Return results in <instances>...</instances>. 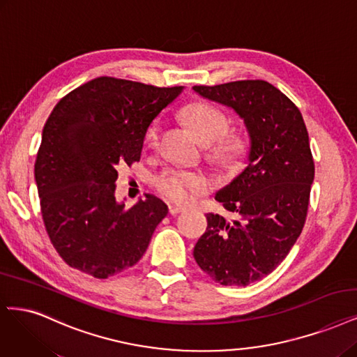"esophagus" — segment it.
Masks as SVG:
<instances>
[{
  "instance_id": "1",
  "label": "esophagus",
  "mask_w": 357,
  "mask_h": 357,
  "mask_svg": "<svg viewBox=\"0 0 357 357\" xmlns=\"http://www.w3.org/2000/svg\"><path fill=\"white\" fill-rule=\"evenodd\" d=\"M168 211H169V214H171V215H177V214H180L181 211H184V206L171 204V205H168Z\"/></svg>"
}]
</instances>
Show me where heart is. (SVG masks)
<instances>
[{"instance_id":"obj_1","label":"heart","mask_w":357,"mask_h":357,"mask_svg":"<svg viewBox=\"0 0 357 357\" xmlns=\"http://www.w3.org/2000/svg\"><path fill=\"white\" fill-rule=\"evenodd\" d=\"M184 119L188 121L195 136L204 144H213L223 137L229 121L225 114L208 103H192L184 109ZM159 136V124L153 122L146 132V142L149 144H156ZM220 140V139H219ZM243 151L242 140L238 137L222 139L217 146V156L225 162H233L241 156ZM158 192L165 198L176 202H186L193 198V195L202 193L210 189V180L202 174L186 173L180 169H165L155 180Z\"/></svg>"}]
</instances>
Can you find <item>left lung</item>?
Returning a JSON list of instances; mask_svg holds the SVG:
<instances>
[{
  "label": "left lung",
  "mask_w": 357,
  "mask_h": 357,
  "mask_svg": "<svg viewBox=\"0 0 357 357\" xmlns=\"http://www.w3.org/2000/svg\"><path fill=\"white\" fill-rule=\"evenodd\" d=\"M193 91L230 107L250 137L247 167L215 193L241 218L206 214L193 257L218 284L247 287L284 261L303 230L314 178L309 134L298 107L270 82L195 85Z\"/></svg>",
  "instance_id": "8db88e82"
}]
</instances>
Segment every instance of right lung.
Listing matches in <instances>:
<instances>
[{"instance_id":"right-lung-1","label":"right lung","mask_w":357,"mask_h":357,"mask_svg":"<svg viewBox=\"0 0 357 357\" xmlns=\"http://www.w3.org/2000/svg\"><path fill=\"white\" fill-rule=\"evenodd\" d=\"M183 89L100 77L54 106L35 181L48 236L70 267L106 279L146 252L168 206L144 193L127 210L115 196L118 168L140 161L147 128Z\"/></svg>"}]
</instances>
